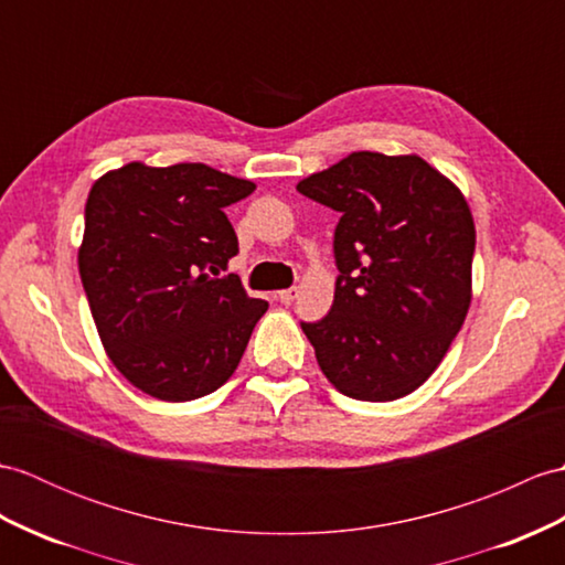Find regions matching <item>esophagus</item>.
Returning <instances> with one entry per match:
<instances>
[{
    "label": "esophagus",
    "instance_id": "esophagus-1",
    "mask_svg": "<svg viewBox=\"0 0 565 565\" xmlns=\"http://www.w3.org/2000/svg\"><path fill=\"white\" fill-rule=\"evenodd\" d=\"M296 296H298V286H291V288H284V291H279L277 300H279V303L288 306V303H294Z\"/></svg>",
    "mask_w": 565,
    "mask_h": 565
}]
</instances>
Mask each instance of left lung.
I'll return each instance as SVG.
<instances>
[{"label":"left lung","mask_w":565,"mask_h":565,"mask_svg":"<svg viewBox=\"0 0 565 565\" xmlns=\"http://www.w3.org/2000/svg\"><path fill=\"white\" fill-rule=\"evenodd\" d=\"M296 190L342 214L332 310L300 322L322 373L353 399L409 395L471 303L477 231L465 194L422 156L377 151H353Z\"/></svg>","instance_id":"1"}]
</instances>
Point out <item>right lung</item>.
<instances>
[{
    "mask_svg": "<svg viewBox=\"0 0 565 565\" xmlns=\"http://www.w3.org/2000/svg\"><path fill=\"white\" fill-rule=\"evenodd\" d=\"M253 190L204 163L132 161L88 192L78 247L88 308L115 369L156 399L218 390L269 308L235 274L218 279L238 255L223 209Z\"/></svg>",
    "mask_w": 565,
    "mask_h": 565,
    "instance_id": "obj_1",
    "label": "right lung"
}]
</instances>
